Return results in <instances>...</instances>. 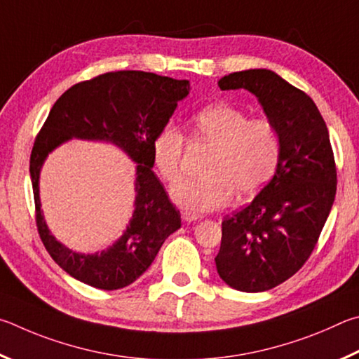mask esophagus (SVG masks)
<instances>
[{
  "instance_id": "1",
  "label": "esophagus",
  "mask_w": 359,
  "mask_h": 359,
  "mask_svg": "<svg viewBox=\"0 0 359 359\" xmlns=\"http://www.w3.org/2000/svg\"><path fill=\"white\" fill-rule=\"evenodd\" d=\"M181 216H183V219L186 222H197V221H200V219H202V216L200 215H197V212H192V211H183L181 212Z\"/></svg>"
}]
</instances>
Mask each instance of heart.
Masks as SVG:
<instances>
[{
  "label": "heart",
  "mask_w": 359,
  "mask_h": 359,
  "mask_svg": "<svg viewBox=\"0 0 359 359\" xmlns=\"http://www.w3.org/2000/svg\"><path fill=\"white\" fill-rule=\"evenodd\" d=\"M196 142L216 147L205 176L183 178L172 187V197L181 208L192 212L212 211L229 205L238 192L250 197L265 186L282 154V137L271 119L250 118L230 104H215L198 110L191 119ZM186 135L175 123L156 132L151 154L157 172L168 183L181 173Z\"/></svg>",
  "instance_id": "obj_1"
}]
</instances>
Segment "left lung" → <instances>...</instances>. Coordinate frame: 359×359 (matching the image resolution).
Masks as SVG:
<instances>
[{
    "label": "left lung",
    "mask_w": 359,
    "mask_h": 359,
    "mask_svg": "<svg viewBox=\"0 0 359 359\" xmlns=\"http://www.w3.org/2000/svg\"><path fill=\"white\" fill-rule=\"evenodd\" d=\"M217 85L252 93L282 137L274 176L252 202L224 217L215 259L231 288L265 292L298 273L316 248L336 197L334 154L313 100L276 72L249 69Z\"/></svg>",
    "instance_id": "1"
}]
</instances>
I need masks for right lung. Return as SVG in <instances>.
<instances>
[{"instance_id": "obj_1", "label": "right lung", "mask_w": 359, "mask_h": 359, "mask_svg": "<svg viewBox=\"0 0 359 359\" xmlns=\"http://www.w3.org/2000/svg\"><path fill=\"white\" fill-rule=\"evenodd\" d=\"M189 90V80L118 71L71 86L52 107L31 151L29 175L37 231L50 257L72 278L100 290L128 287L147 271L163 241L181 227L180 211L153 172L151 143ZM71 137L110 141L139 163L135 215L125 235L102 253L85 256L67 250L49 233L40 211L41 163L48 152Z\"/></svg>"}]
</instances>
